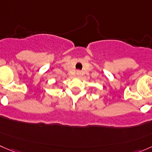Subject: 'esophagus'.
Segmentation results:
<instances>
[{"instance_id": "34e87169", "label": "esophagus", "mask_w": 152, "mask_h": 152, "mask_svg": "<svg viewBox=\"0 0 152 152\" xmlns=\"http://www.w3.org/2000/svg\"><path fill=\"white\" fill-rule=\"evenodd\" d=\"M80 73H81L80 71H77V74L78 75H79V74H80Z\"/></svg>"}]
</instances>
